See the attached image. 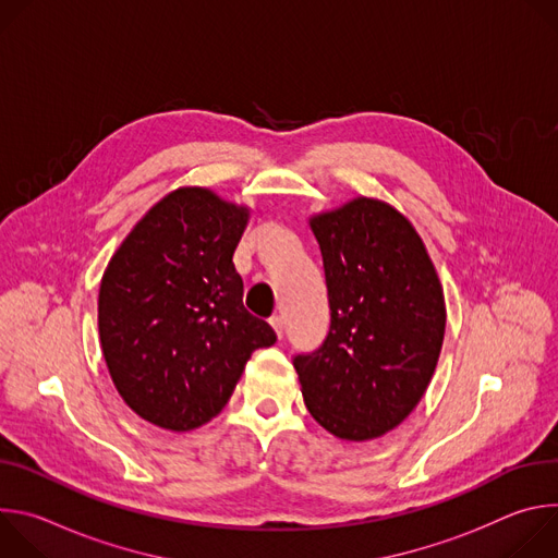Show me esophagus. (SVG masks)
<instances>
[{
  "instance_id": "obj_1",
  "label": "esophagus",
  "mask_w": 558,
  "mask_h": 558,
  "mask_svg": "<svg viewBox=\"0 0 558 558\" xmlns=\"http://www.w3.org/2000/svg\"><path fill=\"white\" fill-rule=\"evenodd\" d=\"M269 325L274 327L276 336H278V338H282V333H284V320H282V315H278V313H276V315H271V317H269Z\"/></svg>"
}]
</instances>
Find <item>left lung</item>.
Segmentation results:
<instances>
[{"instance_id": "left-lung-1", "label": "left lung", "mask_w": 558, "mask_h": 558, "mask_svg": "<svg viewBox=\"0 0 558 558\" xmlns=\"http://www.w3.org/2000/svg\"><path fill=\"white\" fill-rule=\"evenodd\" d=\"M323 252L331 327L323 347L295 355L311 417L347 441L400 426L424 397L444 344L439 276L413 222L357 196L308 216Z\"/></svg>"}]
</instances>
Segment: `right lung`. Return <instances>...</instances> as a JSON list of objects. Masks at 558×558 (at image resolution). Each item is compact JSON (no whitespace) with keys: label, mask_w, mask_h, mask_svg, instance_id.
Segmentation results:
<instances>
[{"label":"right lung","mask_w":558,"mask_h":558,"mask_svg":"<svg viewBox=\"0 0 558 558\" xmlns=\"http://www.w3.org/2000/svg\"><path fill=\"white\" fill-rule=\"evenodd\" d=\"M252 209L179 187L123 238L99 287V340L123 402L187 433L229 402L247 360L276 342L243 304L233 252Z\"/></svg>","instance_id":"obj_1"}]
</instances>
